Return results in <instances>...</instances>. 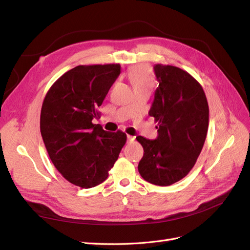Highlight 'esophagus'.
<instances>
[{"instance_id": "obj_1", "label": "esophagus", "mask_w": 250, "mask_h": 250, "mask_svg": "<svg viewBox=\"0 0 250 250\" xmlns=\"http://www.w3.org/2000/svg\"><path fill=\"white\" fill-rule=\"evenodd\" d=\"M134 141V137H132V135H127V143H131Z\"/></svg>"}]
</instances>
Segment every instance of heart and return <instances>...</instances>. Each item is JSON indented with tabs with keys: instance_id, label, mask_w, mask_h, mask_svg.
<instances>
[{
	"instance_id": "1",
	"label": "heart",
	"mask_w": 250,
	"mask_h": 250,
	"mask_svg": "<svg viewBox=\"0 0 250 250\" xmlns=\"http://www.w3.org/2000/svg\"><path fill=\"white\" fill-rule=\"evenodd\" d=\"M129 79L134 89L143 87L152 88L153 86L152 73H151L150 67L147 65L139 64L133 66L129 71Z\"/></svg>"
}]
</instances>
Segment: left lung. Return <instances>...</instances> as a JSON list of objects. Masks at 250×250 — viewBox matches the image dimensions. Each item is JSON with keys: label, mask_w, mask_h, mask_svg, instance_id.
Wrapping results in <instances>:
<instances>
[{"label": "left lung", "mask_w": 250, "mask_h": 250, "mask_svg": "<svg viewBox=\"0 0 250 250\" xmlns=\"http://www.w3.org/2000/svg\"><path fill=\"white\" fill-rule=\"evenodd\" d=\"M160 82L149 110L158 137H137L144 148L138 169L155 186H171L190 172L201 152L208 128V104L200 83L173 65L156 64Z\"/></svg>", "instance_id": "obj_1"}]
</instances>
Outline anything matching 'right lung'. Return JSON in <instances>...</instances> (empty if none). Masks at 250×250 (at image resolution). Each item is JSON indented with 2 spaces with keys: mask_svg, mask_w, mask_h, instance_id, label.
Wrapping results in <instances>:
<instances>
[{
  "mask_svg": "<svg viewBox=\"0 0 250 250\" xmlns=\"http://www.w3.org/2000/svg\"><path fill=\"white\" fill-rule=\"evenodd\" d=\"M120 73L119 63L78 65L53 83L43 99L44 146L59 173L77 187L102 184L126 143L123 131H105L92 122Z\"/></svg>",
  "mask_w": 250,
  "mask_h": 250,
  "instance_id": "1",
  "label": "right lung"
}]
</instances>
